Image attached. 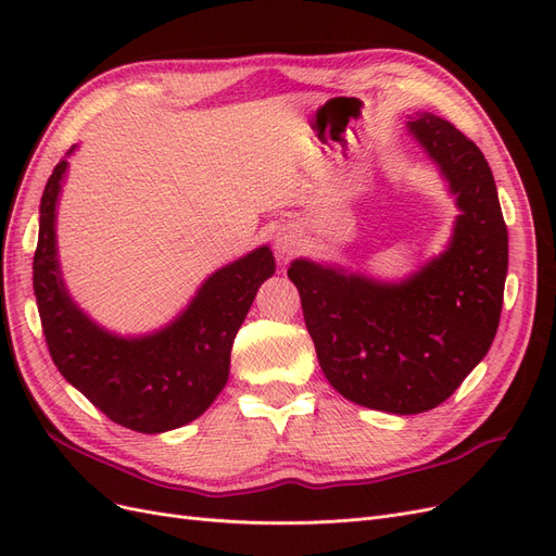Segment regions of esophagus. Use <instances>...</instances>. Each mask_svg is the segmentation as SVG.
Segmentation results:
<instances>
[{
	"label": "esophagus",
	"mask_w": 556,
	"mask_h": 556,
	"mask_svg": "<svg viewBox=\"0 0 556 556\" xmlns=\"http://www.w3.org/2000/svg\"><path fill=\"white\" fill-rule=\"evenodd\" d=\"M301 245H304V243H301L299 231L292 229V227H285L276 237V241H274V248H276L278 257L282 262H288L292 255H296V252L301 250Z\"/></svg>",
	"instance_id": "esophagus-1"
}]
</instances>
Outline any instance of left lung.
<instances>
[{
	"mask_svg": "<svg viewBox=\"0 0 556 556\" xmlns=\"http://www.w3.org/2000/svg\"><path fill=\"white\" fill-rule=\"evenodd\" d=\"M406 125L457 201L447 248L399 282L313 260L288 268L333 390L394 415L435 408L480 364L508 274V229L480 148L433 113H415Z\"/></svg>",
	"mask_w": 556,
	"mask_h": 556,
	"instance_id": "8db88e82",
	"label": "left lung"
}]
</instances>
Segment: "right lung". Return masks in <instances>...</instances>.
Wrapping results in <instances>:
<instances>
[{
	"label": "right lung",
	"mask_w": 556,
	"mask_h": 556,
	"mask_svg": "<svg viewBox=\"0 0 556 556\" xmlns=\"http://www.w3.org/2000/svg\"><path fill=\"white\" fill-rule=\"evenodd\" d=\"M66 166L70 162L60 160L46 182L31 266L50 357L66 382L115 425L139 433L188 425L208 410L227 384L233 339L260 285L276 271L274 252L260 245L217 268L166 327L117 336L83 313L62 280L55 217Z\"/></svg>",
	"instance_id": "1"
}]
</instances>
